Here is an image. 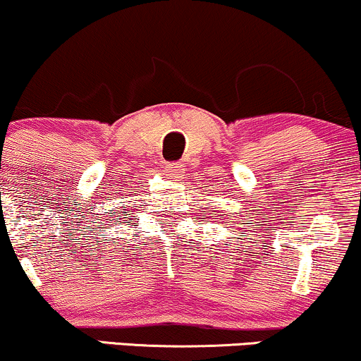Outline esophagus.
I'll return each instance as SVG.
<instances>
[{"label": "esophagus", "mask_w": 361, "mask_h": 361, "mask_svg": "<svg viewBox=\"0 0 361 361\" xmlns=\"http://www.w3.org/2000/svg\"><path fill=\"white\" fill-rule=\"evenodd\" d=\"M164 173H166L168 176H176L178 173H181V166L178 163H168L166 166H164Z\"/></svg>", "instance_id": "34e87169"}]
</instances>
